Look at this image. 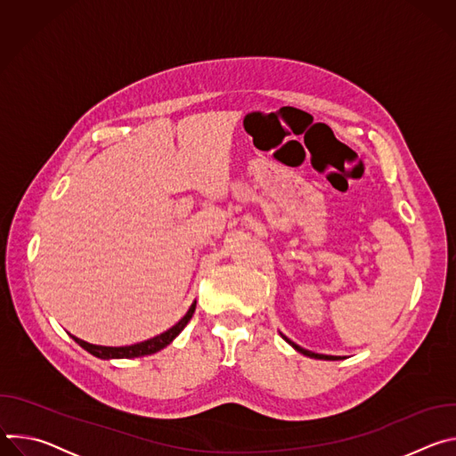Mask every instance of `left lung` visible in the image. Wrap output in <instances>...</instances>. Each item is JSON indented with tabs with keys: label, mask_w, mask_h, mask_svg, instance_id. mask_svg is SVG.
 I'll list each match as a JSON object with an SVG mask.
<instances>
[{
	"label": "left lung",
	"mask_w": 456,
	"mask_h": 456,
	"mask_svg": "<svg viewBox=\"0 0 456 456\" xmlns=\"http://www.w3.org/2000/svg\"><path fill=\"white\" fill-rule=\"evenodd\" d=\"M281 338L296 350V352H299V354H303V355H306V357H312V359H322V361H339L341 357H338V355H324V354H314V352H310V350H305V348H301L299 345H296V343H292L289 338H285L283 334H281Z\"/></svg>",
	"instance_id": "obj_1"
}]
</instances>
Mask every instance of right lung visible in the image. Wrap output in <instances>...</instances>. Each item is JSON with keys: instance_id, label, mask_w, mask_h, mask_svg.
<instances>
[{"instance_id": "add662e5", "label": "right lung", "mask_w": 456, "mask_h": 456, "mask_svg": "<svg viewBox=\"0 0 456 456\" xmlns=\"http://www.w3.org/2000/svg\"><path fill=\"white\" fill-rule=\"evenodd\" d=\"M194 308H197V301H192V305L189 306V310L185 312V315L175 324V327H171L169 330L162 332L160 336H155L148 341H142V343H135V345H129V346H101V345H92V343H86L76 336L70 334V338L79 345L83 346L86 352H90L92 355L99 357V359H104V361H110V359H134V357H144V355H151V354H157L160 352L162 348H166L182 330L185 324L189 322V319L192 317L194 314Z\"/></svg>"}]
</instances>
